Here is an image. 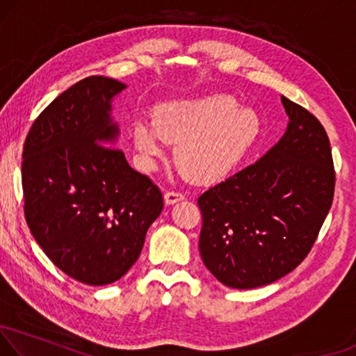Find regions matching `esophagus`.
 Masks as SVG:
<instances>
[{
  "label": "esophagus",
  "mask_w": 356,
  "mask_h": 356,
  "mask_svg": "<svg viewBox=\"0 0 356 356\" xmlns=\"http://www.w3.org/2000/svg\"><path fill=\"white\" fill-rule=\"evenodd\" d=\"M184 195L181 193H178V191H167L165 194H163V200H165L167 205H172V204H177V202L183 200Z\"/></svg>",
  "instance_id": "obj_1"
}]
</instances>
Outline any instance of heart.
<instances>
[{
	"label": "heart",
	"mask_w": 356,
	"mask_h": 356,
	"mask_svg": "<svg viewBox=\"0 0 356 356\" xmlns=\"http://www.w3.org/2000/svg\"><path fill=\"white\" fill-rule=\"evenodd\" d=\"M258 130V118L238 109L234 97L213 94L157 106L152 121H135L132 136L147 163L165 154V143L177 145L175 163L184 177L195 184H211L234 170Z\"/></svg>",
	"instance_id": "heart-1"
}]
</instances>
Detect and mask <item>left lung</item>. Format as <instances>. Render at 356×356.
Here are the masks:
<instances>
[{"mask_svg": "<svg viewBox=\"0 0 356 356\" xmlns=\"http://www.w3.org/2000/svg\"><path fill=\"white\" fill-rule=\"evenodd\" d=\"M285 135L258 162L199 197V250L226 286L269 285L314 247L334 197L330 138L307 109L282 97Z\"/></svg>", "mask_w": 356, "mask_h": 356, "instance_id": "left-lung-1", "label": "left lung"}]
</instances>
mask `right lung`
I'll return each mask as SVG.
<instances>
[{
	"mask_svg": "<svg viewBox=\"0 0 356 356\" xmlns=\"http://www.w3.org/2000/svg\"><path fill=\"white\" fill-rule=\"evenodd\" d=\"M124 89L105 76L71 86L35 119L22 154L33 237L60 270L92 286L127 273L163 207L161 189L108 146L119 134L111 100Z\"/></svg>",
	"mask_w": 356,
	"mask_h": 356,
	"instance_id": "1",
	"label": "right lung"
}]
</instances>
